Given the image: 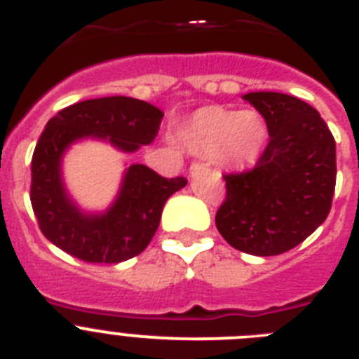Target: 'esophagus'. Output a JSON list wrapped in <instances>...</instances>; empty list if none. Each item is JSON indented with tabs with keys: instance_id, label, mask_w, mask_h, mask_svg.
<instances>
[{
	"instance_id": "1",
	"label": "esophagus",
	"mask_w": 359,
	"mask_h": 359,
	"mask_svg": "<svg viewBox=\"0 0 359 359\" xmlns=\"http://www.w3.org/2000/svg\"><path fill=\"white\" fill-rule=\"evenodd\" d=\"M208 170V167L205 163H199V161H196V163H192L190 165V169H189V172H190V176L192 177H196V176H199V174H203V172H207Z\"/></svg>"
}]
</instances>
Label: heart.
<instances>
[{
  "label": "heart",
  "instance_id": "obj_1",
  "mask_svg": "<svg viewBox=\"0 0 359 359\" xmlns=\"http://www.w3.org/2000/svg\"><path fill=\"white\" fill-rule=\"evenodd\" d=\"M185 138L192 149L214 156L230 167L246 169L261 160L269 142V128L255 109L231 111L205 107L190 116Z\"/></svg>",
  "mask_w": 359,
  "mask_h": 359
}]
</instances>
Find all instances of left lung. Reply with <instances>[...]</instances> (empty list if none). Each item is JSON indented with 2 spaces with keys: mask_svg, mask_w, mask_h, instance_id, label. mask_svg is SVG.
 I'll list each match as a JSON object with an SVG mask.
<instances>
[{
  "mask_svg": "<svg viewBox=\"0 0 359 359\" xmlns=\"http://www.w3.org/2000/svg\"><path fill=\"white\" fill-rule=\"evenodd\" d=\"M266 118L269 144L255 169L226 174L215 226L250 255H280L313 233L331 210L336 144L318 111L275 91L244 95Z\"/></svg>",
  "mask_w": 359,
  "mask_h": 359,
  "instance_id": "left-lung-1",
  "label": "left lung"
}]
</instances>
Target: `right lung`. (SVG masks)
Listing matches in <instances>:
<instances>
[{"mask_svg": "<svg viewBox=\"0 0 359 359\" xmlns=\"http://www.w3.org/2000/svg\"><path fill=\"white\" fill-rule=\"evenodd\" d=\"M163 111L131 97L84 100L48 120L32 156L30 201L43 236L57 248L86 262L128 261L147 248L160 226L165 203L187 185L167 180L147 165L123 169L115 199L104 210H84L69 194L62 161L82 140L106 142L133 154L152 144Z\"/></svg>", "mask_w": 359, "mask_h": 359, "instance_id": "add662e5", "label": "right lung"}]
</instances>
